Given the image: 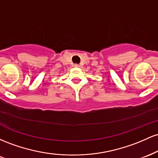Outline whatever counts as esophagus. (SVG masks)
<instances>
[{"label":"esophagus","mask_w":158,"mask_h":158,"mask_svg":"<svg viewBox=\"0 0 158 158\" xmlns=\"http://www.w3.org/2000/svg\"><path fill=\"white\" fill-rule=\"evenodd\" d=\"M74 67H75V68H79V65L77 64H74Z\"/></svg>","instance_id":"esophagus-1"}]
</instances>
